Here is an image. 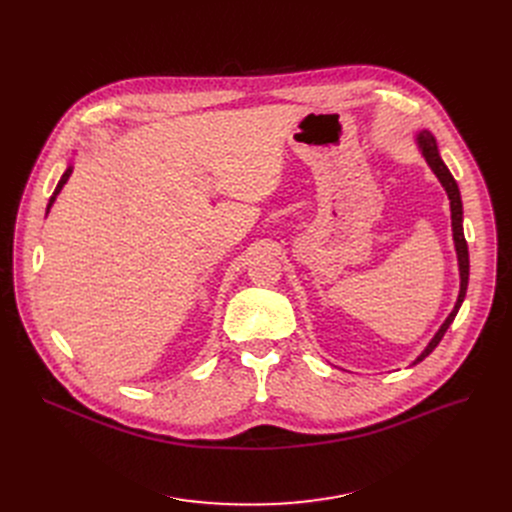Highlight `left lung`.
Instances as JSON below:
<instances>
[{
  "label": "left lung",
  "mask_w": 512,
  "mask_h": 512,
  "mask_svg": "<svg viewBox=\"0 0 512 512\" xmlns=\"http://www.w3.org/2000/svg\"><path fill=\"white\" fill-rule=\"evenodd\" d=\"M419 147L427 159L429 168L434 170V174L440 178L442 186L446 188L448 193V199H450V211H452V234H454V245H456V255H459V270H461V292H459V301H456L452 313L448 315V319L442 324V328L438 330V334L434 336V340L429 342V346L423 351V355L415 361H423L429 353L434 351V348L440 344V340L444 338L448 326L454 321L456 313H459L461 309V303L465 299V292H467V284H469V249H467V240H465V234H463V203H461V193H459V184H456V180L452 178L450 170L446 168V164L442 161L440 153H438V145H436V139L429 134L427 130H423L419 137Z\"/></svg>",
  "instance_id": "8db88e82"
}]
</instances>
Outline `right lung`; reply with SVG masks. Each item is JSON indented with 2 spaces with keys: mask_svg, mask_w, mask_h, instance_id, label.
<instances>
[{
  "mask_svg": "<svg viewBox=\"0 0 512 512\" xmlns=\"http://www.w3.org/2000/svg\"><path fill=\"white\" fill-rule=\"evenodd\" d=\"M70 174H72V168H68L66 172H64V176L60 178V182H58V186H56V191H53V195H51V199H49V205H47V211H49V207L53 205V201H56V197H58V193L62 191V186L66 184V180L70 178Z\"/></svg>",
  "mask_w": 512,
  "mask_h": 512,
  "instance_id": "add662e5",
  "label": "right lung"
}]
</instances>
